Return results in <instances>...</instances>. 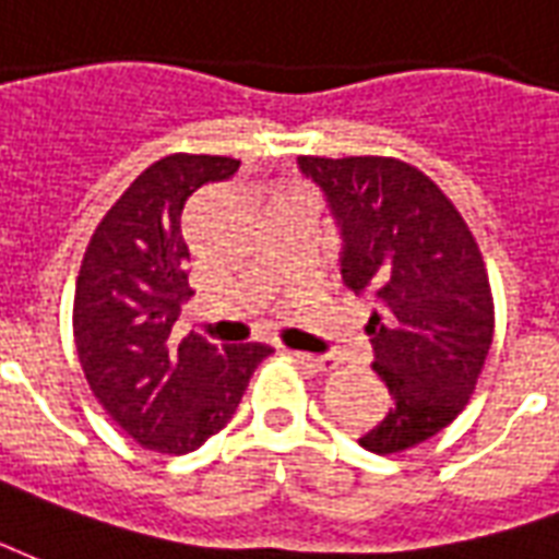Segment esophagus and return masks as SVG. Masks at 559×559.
<instances>
[{"instance_id":"34e87169","label":"esophagus","mask_w":559,"mask_h":559,"mask_svg":"<svg viewBox=\"0 0 559 559\" xmlns=\"http://www.w3.org/2000/svg\"><path fill=\"white\" fill-rule=\"evenodd\" d=\"M292 357H295L297 364L307 366V369H312V372H333L336 366H340V360L333 357V354H307V352H292Z\"/></svg>"}]
</instances>
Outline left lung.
Returning <instances> with one entry per match:
<instances>
[{"label": "left lung", "mask_w": 559, "mask_h": 559, "mask_svg": "<svg viewBox=\"0 0 559 559\" xmlns=\"http://www.w3.org/2000/svg\"><path fill=\"white\" fill-rule=\"evenodd\" d=\"M342 235V280L378 309L372 369L393 408L360 438L378 455L429 441L474 393L495 336L486 262L441 187L396 157H297Z\"/></svg>", "instance_id": "8db88e82"}]
</instances>
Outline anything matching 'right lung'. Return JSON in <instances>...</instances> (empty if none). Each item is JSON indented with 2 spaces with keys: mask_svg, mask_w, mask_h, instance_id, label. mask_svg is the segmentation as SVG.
I'll use <instances>...</instances> for the list:
<instances>
[{
  "mask_svg": "<svg viewBox=\"0 0 559 559\" xmlns=\"http://www.w3.org/2000/svg\"><path fill=\"white\" fill-rule=\"evenodd\" d=\"M238 166L214 154L151 163L100 219L76 276L73 342L85 381L133 441L163 455L193 452L217 435L274 352L262 342L219 348L195 333L173 336L187 297L185 202Z\"/></svg>",
  "mask_w": 559,
  "mask_h": 559,
  "instance_id": "add662e5",
  "label": "right lung"
}]
</instances>
